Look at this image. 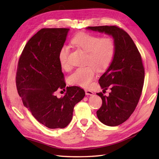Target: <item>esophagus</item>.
Masks as SVG:
<instances>
[{
  "mask_svg": "<svg viewBox=\"0 0 159 159\" xmlns=\"http://www.w3.org/2000/svg\"><path fill=\"white\" fill-rule=\"evenodd\" d=\"M85 94L86 95H93V91H91L90 90H88V89H85Z\"/></svg>",
  "mask_w": 159,
  "mask_h": 159,
  "instance_id": "esophagus-1",
  "label": "esophagus"
}]
</instances>
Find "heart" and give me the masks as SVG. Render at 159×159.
I'll list each match as a JSON object with an SVG mask.
<instances>
[{"label": "heart", "instance_id": "obj_1", "mask_svg": "<svg viewBox=\"0 0 159 159\" xmlns=\"http://www.w3.org/2000/svg\"><path fill=\"white\" fill-rule=\"evenodd\" d=\"M71 43L78 48L88 53L87 64L84 68L77 69L69 78L71 85L81 88L90 87L96 76V70L103 71L111 64L115 54V44L111 38H101L92 34L81 32L75 35ZM69 48L64 46L59 53V61L61 68L65 70L70 69L68 57Z\"/></svg>", "mask_w": 159, "mask_h": 159}]
</instances>
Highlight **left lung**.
<instances>
[{
  "label": "left lung",
  "instance_id": "1",
  "mask_svg": "<svg viewBox=\"0 0 159 159\" xmlns=\"http://www.w3.org/2000/svg\"><path fill=\"white\" fill-rule=\"evenodd\" d=\"M86 29L111 36L115 42L113 60L99 80L103 93L109 87L111 92L108 96L97 93L102 99L97 116L107 126H117L131 116L140 99L145 78L141 56L132 38L121 28L101 26Z\"/></svg>",
  "mask_w": 159,
  "mask_h": 159
}]
</instances>
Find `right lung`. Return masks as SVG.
Instances as JSON below:
<instances>
[{"label":"right lung","instance_id":"1","mask_svg":"<svg viewBox=\"0 0 159 159\" xmlns=\"http://www.w3.org/2000/svg\"><path fill=\"white\" fill-rule=\"evenodd\" d=\"M69 30L42 28L28 40L18 64L16 84L23 104L38 122L50 129L68 126L75 105L85 95L78 86L67 87L63 98L55 95L66 85L58 56Z\"/></svg>","mask_w":159,"mask_h":159}]
</instances>
